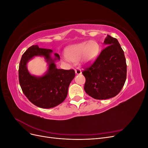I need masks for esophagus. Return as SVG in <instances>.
<instances>
[{
	"label": "esophagus",
	"mask_w": 148,
	"mask_h": 148,
	"mask_svg": "<svg viewBox=\"0 0 148 148\" xmlns=\"http://www.w3.org/2000/svg\"><path fill=\"white\" fill-rule=\"evenodd\" d=\"M75 71V73L77 75H79L82 73V70L79 69H76Z\"/></svg>",
	"instance_id": "esophagus-1"
}]
</instances>
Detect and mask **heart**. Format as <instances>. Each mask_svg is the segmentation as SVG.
Segmentation results:
<instances>
[{"instance_id": "obj_1", "label": "heart", "mask_w": 148, "mask_h": 148, "mask_svg": "<svg viewBox=\"0 0 148 148\" xmlns=\"http://www.w3.org/2000/svg\"><path fill=\"white\" fill-rule=\"evenodd\" d=\"M99 51V46L95 41H84L69 47L65 54L67 60L78 62L81 60L83 65L90 64L96 59Z\"/></svg>"}]
</instances>
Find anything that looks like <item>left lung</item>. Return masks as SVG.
Returning a JSON list of instances; mask_svg holds the SVG:
<instances>
[{"mask_svg": "<svg viewBox=\"0 0 148 148\" xmlns=\"http://www.w3.org/2000/svg\"><path fill=\"white\" fill-rule=\"evenodd\" d=\"M104 44L107 46L82 72L86 78L84 91L96 99L117 96L127 78L126 59L118 40L107 34Z\"/></svg>", "mask_w": 148, "mask_h": 148, "instance_id": "8db88e82", "label": "left lung"}]
</instances>
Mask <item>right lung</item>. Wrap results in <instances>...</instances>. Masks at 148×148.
I'll return each instance as SVG.
<instances>
[{
  "mask_svg": "<svg viewBox=\"0 0 148 148\" xmlns=\"http://www.w3.org/2000/svg\"><path fill=\"white\" fill-rule=\"evenodd\" d=\"M51 49L29 47L25 51L19 65L18 77L21 88L28 100L43 109L54 107L63 102L68 94L69 85L75 76L73 70L58 69L55 62L60 60L57 53L52 57ZM36 56H43L48 65L45 74L37 77L30 74L27 62Z\"/></svg>",
  "mask_w": 148,
  "mask_h": 148,
  "instance_id": "1",
  "label": "right lung"
}]
</instances>
